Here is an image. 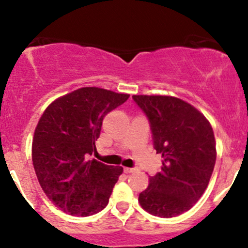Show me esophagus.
Here are the masks:
<instances>
[{"label": "esophagus", "instance_id": "obj_1", "mask_svg": "<svg viewBox=\"0 0 248 248\" xmlns=\"http://www.w3.org/2000/svg\"><path fill=\"white\" fill-rule=\"evenodd\" d=\"M124 171L126 172V173H132V172L135 171V169H134V168H127V167H124Z\"/></svg>", "mask_w": 248, "mask_h": 248}]
</instances>
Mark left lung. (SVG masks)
I'll list each match as a JSON object with an SVG mask.
<instances>
[{"label":"left lung","instance_id":"obj_1","mask_svg":"<svg viewBox=\"0 0 248 248\" xmlns=\"http://www.w3.org/2000/svg\"><path fill=\"white\" fill-rule=\"evenodd\" d=\"M149 119L161 171L139 195L142 209L161 218L182 215L209 184L217 150L209 120L189 102L170 95H133Z\"/></svg>","mask_w":248,"mask_h":248}]
</instances>
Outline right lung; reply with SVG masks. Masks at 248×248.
<instances>
[{
	"instance_id": "add662e5",
	"label": "right lung",
	"mask_w": 248,
	"mask_h": 248,
	"mask_svg": "<svg viewBox=\"0 0 248 248\" xmlns=\"http://www.w3.org/2000/svg\"><path fill=\"white\" fill-rule=\"evenodd\" d=\"M129 94L81 87L52 101L32 139V163L43 191L57 207L87 217L105 209L122 167L90 160L102 120Z\"/></svg>"
}]
</instances>
